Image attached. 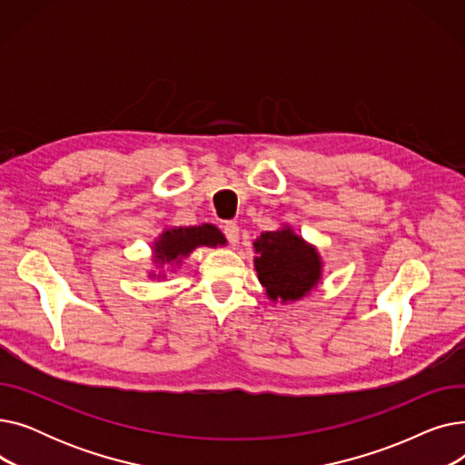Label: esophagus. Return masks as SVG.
Listing matches in <instances>:
<instances>
[{
	"instance_id": "obj_1",
	"label": "esophagus",
	"mask_w": 465,
	"mask_h": 465,
	"mask_svg": "<svg viewBox=\"0 0 465 465\" xmlns=\"http://www.w3.org/2000/svg\"><path fill=\"white\" fill-rule=\"evenodd\" d=\"M223 232H224V237L228 239L230 245H237V241H239V226L235 223H226Z\"/></svg>"
}]
</instances>
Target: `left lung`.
Wrapping results in <instances>:
<instances>
[{
  "instance_id": "8db88e82",
  "label": "left lung",
  "mask_w": 465,
  "mask_h": 465,
  "mask_svg": "<svg viewBox=\"0 0 465 465\" xmlns=\"http://www.w3.org/2000/svg\"><path fill=\"white\" fill-rule=\"evenodd\" d=\"M254 247L260 254L254 260L258 279L272 300H300L321 277L319 254L290 230L265 232Z\"/></svg>"
}]
</instances>
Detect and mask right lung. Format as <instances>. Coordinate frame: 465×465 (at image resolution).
I'll use <instances>...</instances> for the list:
<instances>
[{"mask_svg":"<svg viewBox=\"0 0 465 465\" xmlns=\"http://www.w3.org/2000/svg\"><path fill=\"white\" fill-rule=\"evenodd\" d=\"M226 239L214 226L203 224V226H190V228H175L167 230L160 241L156 242L154 252L156 260L163 262H173L181 256H188L195 247L207 245L216 247L224 245Z\"/></svg>","mask_w":465,"mask_h":465,"instance_id":"1","label":"right lung"}]
</instances>
